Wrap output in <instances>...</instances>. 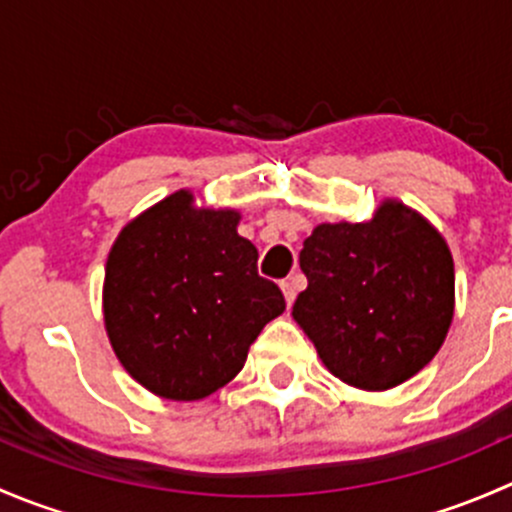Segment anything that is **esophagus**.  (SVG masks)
<instances>
[{
    "label": "esophagus",
    "instance_id": "obj_1",
    "mask_svg": "<svg viewBox=\"0 0 512 512\" xmlns=\"http://www.w3.org/2000/svg\"><path fill=\"white\" fill-rule=\"evenodd\" d=\"M280 287H282V292H285L287 307H292L294 297H297V282H294V280H285Z\"/></svg>",
    "mask_w": 512,
    "mask_h": 512
}]
</instances>
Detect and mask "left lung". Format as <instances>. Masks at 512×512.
Here are the masks:
<instances>
[{
  "label": "left lung",
  "instance_id": "left-lung-1",
  "mask_svg": "<svg viewBox=\"0 0 512 512\" xmlns=\"http://www.w3.org/2000/svg\"><path fill=\"white\" fill-rule=\"evenodd\" d=\"M299 267L307 289L292 317L337 379L391 389L441 349L453 319V257L406 205L384 203L371 223L314 227Z\"/></svg>",
  "mask_w": 512,
  "mask_h": 512
}]
</instances>
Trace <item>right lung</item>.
Segmentation results:
<instances>
[{"label":"right lung","mask_w":512,"mask_h":512,"mask_svg":"<svg viewBox=\"0 0 512 512\" xmlns=\"http://www.w3.org/2000/svg\"><path fill=\"white\" fill-rule=\"evenodd\" d=\"M237 220L235 210H195L178 190L123 227L108 255V339L128 374L163 399L223 389L262 327L285 312Z\"/></svg>","instance_id":"1"}]
</instances>
